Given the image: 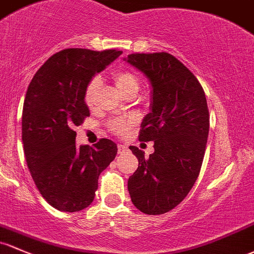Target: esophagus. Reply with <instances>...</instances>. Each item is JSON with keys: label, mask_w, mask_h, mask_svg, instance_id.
I'll return each mask as SVG.
<instances>
[{"label": "esophagus", "mask_w": 254, "mask_h": 254, "mask_svg": "<svg viewBox=\"0 0 254 254\" xmlns=\"http://www.w3.org/2000/svg\"><path fill=\"white\" fill-rule=\"evenodd\" d=\"M127 146L124 145V144H119L117 145V151H119V154H124L125 151H127Z\"/></svg>", "instance_id": "esophagus-1"}]
</instances>
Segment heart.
Wrapping results in <instances>:
<instances>
[{
	"instance_id": "b5f03b06",
	"label": "heart",
	"mask_w": 254,
	"mask_h": 254,
	"mask_svg": "<svg viewBox=\"0 0 254 254\" xmlns=\"http://www.w3.org/2000/svg\"><path fill=\"white\" fill-rule=\"evenodd\" d=\"M114 84H115L116 89L120 92L124 97H127L129 94H135L139 89V80L137 76L133 72L126 71V70H121V71H116L113 75ZM99 80L93 78L87 86L86 94H84V100L88 108H93L95 102V95H97L98 89H99ZM133 121L128 119H117L113 120L109 122V128L111 132L116 133V134H125L129 127L132 126Z\"/></svg>"
}]
</instances>
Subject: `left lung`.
I'll use <instances>...</instances> for the list:
<instances>
[{
    "mask_svg": "<svg viewBox=\"0 0 254 254\" xmlns=\"http://www.w3.org/2000/svg\"><path fill=\"white\" fill-rule=\"evenodd\" d=\"M125 61L151 83V111L139 140L154 141L155 149L145 157L129 146L139 166L128 191L140 212L163 214L187 197L200 174L209 130L206 95L195 75L170 53H134Z\"/></svg>",
    "mask_w": 254,
    "mask_h": 254,
    "instance_id": "left-lung-1",
    "label": "left lung"
}]
</instances>
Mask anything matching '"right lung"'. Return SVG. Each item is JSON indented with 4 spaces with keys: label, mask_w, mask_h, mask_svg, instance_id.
<instances>
[{
    "label": "right lung",
    "mask_w": 254,
    "mask_h": 254,
    "mask_svg": "<svg viewBox=\"0 0 254 254\" xmlns=\"http://www.w3.org/2000/svg\"><path fill=\"white\" fill-rule=\"evenodd\" d=\"M121 51L67 48L53 54L28 87L21 139L32 179L42 197L58 211L78 212L93 202L100 173L117 154L110 139L76 146V126L89 116L88 83Z\"/></svg>",
    "instance_id": "add662e5"
}]
</instances>
